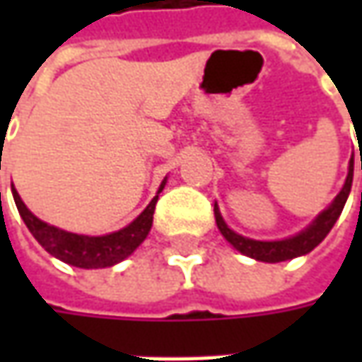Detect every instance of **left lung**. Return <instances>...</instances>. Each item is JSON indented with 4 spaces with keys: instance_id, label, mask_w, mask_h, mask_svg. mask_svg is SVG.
Returning a JSON list of instances; mask_svg holds the SVG:
<instances>
[{
    "instance_id": "8db88e82",
    "label": "left lung",
    "mask_w": 362,
    "mask_h": 362,
    "mask_svg": "<svg viewBox=\"0 0 362 362\" xmlns=\"http://www.w3.org/2000/svg\"><path fill=\"white\" fill-rule=\"evenodd\" d=\"M361 169H362V153H361ZM353 171H355V159L351 157L349 163V175H346V181L342 185L341 193L334 197V202L328 205L322 214H318V217L314 219L313 223L302 230L292 238H286V240H278V242H259V240H250V238H243L240 233H235L233 230L228 228V223L223 221V217L219 214V207H214L216 211V223L221 235L228 240V242L242 252L243 256H250L257 259V262H286V259H292V257L304 256L308 252H313L318 243L322 242L328 235V231L332 230V226L337 223V219L342 214V207L349 199V193L353 187Z\"/></svg>"
}]
</instances>
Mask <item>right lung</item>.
<instances>
[{
  "instance_id": "add662e5",
  "label": "right lung",
  "mask_w": 362,
  "mask_h": 362,
  "mask_svg": "<svg viewBox=\"0 0 362 362\" xmlns=\"http://www.w3.org/2000/svg\"><path fill=\"white\" fill-rule=\"evenodd\" d=\"M165 183H167V179H163L157 195L151 199L141 216L131 221L127 228L115 231V233H106V235H80V233H70L60 228H54L46 221L37 219L25 207L20 193L13 187H11V193H13V202L18 205V211H20L23 223L28 226V230L32 231V235L48 254L70 264V266L92 270V268H110V266L119 264L145 242V238L151 231V226H153L155 205H157L159 193L165 187Z\"/></svg>"
}]
</instances>
